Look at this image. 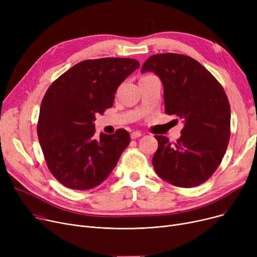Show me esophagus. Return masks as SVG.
<instances>
[{
    "label": "esophagus",
    "instance_id": "34e87169",
    "mask_svg": "<svg viewBox=\"0 0 257 257\" xmlns=\"http://www.w3.org/2000/svg\"><path fill=\"white\" fill-rule=\"evenodd\" d=\"M142 136H143L142 132H140V131H134V132L131 133V139L136 140V139H138V138H141Z\"/></svg>",
    "mask_w": 257,
    "mask_h": 257
}]
</instances>
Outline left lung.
Wrapping results in <instances>:
<instances>
[{
    "mask_svg": "<svg viewBox=\"0 0 257 257\" xmlns=\"http://www.w3.org/2000/svg\"><path fill=\"white\" fill-rule=\"evenodd\" d=\"M145 72L163 82L166 113L184 123L175 144L155 136L156 174L180 187L204 183L220 166L230 139V105L224 88L203 65L181 54L152 55L142 67Z\"/></svg>",
    "mask_w": 257,
    "mask_h": 257,
    "instance_id": "1",
    "label": "left lung"
}]
</instances>
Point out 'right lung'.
Here are the masks:
<instances>
[{
	"label": "right lung",
	"instance_id": "right-lung-1",
	"mask_svg": "<svg viewBox=\"0 0 257 257\" xmlns=\"http://www.w3.org/2000/svg\"><path fill=\"white\" fill-rule=\"evenodd\" d=\"M140 62L131 58L81 61L57 78L40 104L37 136L47 166L62 185L87 191L101 184L128 147L125 129L94 139L97 114L113 105L117 87Z\"/></svg>",
	"mask_w": 257,
	"mask_h": 257
}]
</instances>
